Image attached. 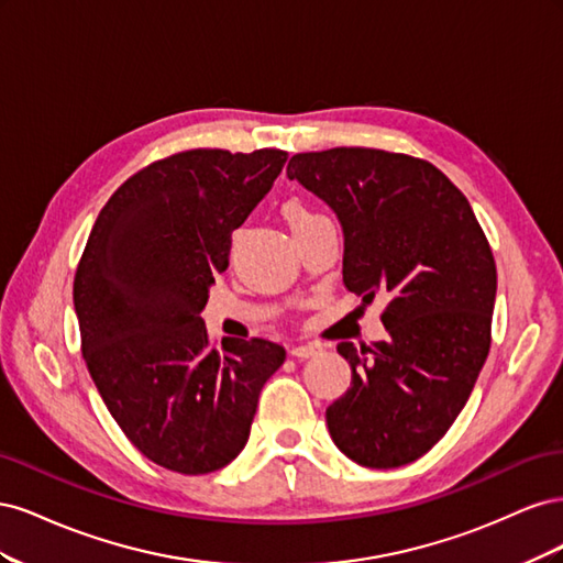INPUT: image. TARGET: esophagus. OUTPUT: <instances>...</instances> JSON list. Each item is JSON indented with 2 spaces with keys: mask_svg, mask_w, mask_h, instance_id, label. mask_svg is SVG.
<instances>
[{
  "mask_svg": "<svg viewBox=\"0 0 563 563\" xmlns=\"http://www.w3.org/2000/svg\"><path fill=\"white\" fill-rule=\"evenodd\" d=\"M321 352V345H314V343H308V345H294L291 347V354L298 356V360H308V356H314Z\"/></svg>",
  "mask_w": 563,
  "mask_h": 563,
  "instance_id": "1",
  "label": "esophagus"
}]
</instances>
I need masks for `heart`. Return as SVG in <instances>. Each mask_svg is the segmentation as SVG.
<instances>
[{
	"instance_id": "obj_1",
	"label": "heart",
	"mask_w": 563,
	"mask_h": 563,
	"mask_svg": "<svg viewBox=\"0 0 563 563\" xmlns=\"http://www.w3.org/2000/svg\"><path fill=\"white\" fill-rule=\"evenodd\" d=\"M284 218L288 220V225H291L294 232L302 230V228H310L314 225L317 220H321L323 216L317 213L310 203H305L302 199H288L284 203Z\"/></svg>"
}]
</instances>
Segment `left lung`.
Segmentation results:
<instances>
[{"mask_svg":"<svg viewBox=\"0 0 563 563\" xmlns=\"http://www.w3.org/2000/svg\"><path fill=\"white\" fill-rule=\"evenodd\" d=\"M286 176L343 225L347 291L387 296L389 335L338 345L352 383L327 408L333 444L373 470L413 463L463 411L490 350L498 275L486 234L437 166L399 152H300Z\"/></svg>","mask_w":563,"mask_h":563,"instance_id":"left-lung-1","label":"left lung"}]
</instances>
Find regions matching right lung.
I'll list each match as a JSON object with an SVG mask.
<instances>
[{
	"mask_svg": "<svg viewBox=\"0 0 563 563\" xmlns=\"http://www.w3.org/2000/svg\"><path fill=\"white\" fill-rule=\"evenodd\" d=\"M284 150H185L131 176L98 213L75 275L81 354L119 428L152 463L209 474L242 453L286 350L211 345L199 312L228 269L232 230L286 164Z\"/></svg>",
	"mask_w": 563,
	"mask_h": 563,
	"instance_id": "add662e5",
	"label": "right lung"
}]
</instances>
